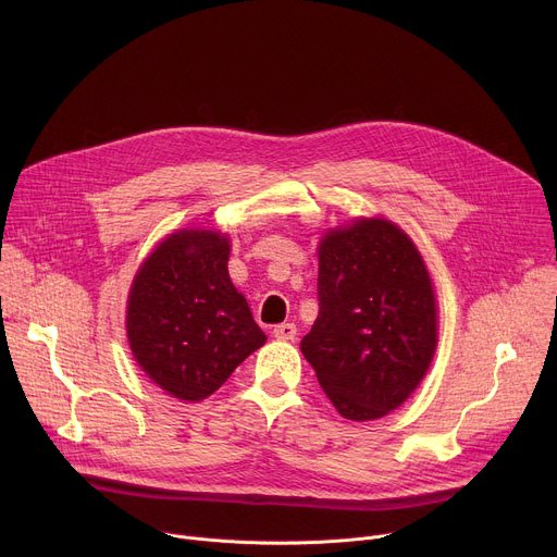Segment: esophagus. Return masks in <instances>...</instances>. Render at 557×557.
I'll return each mask as SVG.
<instances>
[{"label":"esophagus","instance_id":"esophagus-1","mask_svg":"<svg viewBox=\"0 0 557 557\" xmlns=\"http://www.w3.org/2000/svg\"><path fill=\"white\" fill-rule=\"evenodd\" d=\"M273 337L284 339V342H293L297 337V326L295 324H280L273 329Z\"/></svg>","mask_w":557,"mask_h":557}]
</instances>
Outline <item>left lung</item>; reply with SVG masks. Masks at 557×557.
<instances>
[{
  "label": "left lung",
  "mask_w": 557,
  "mask_h": 557,
  "mask_svg": "<svg viewBox=\"0 0 557 557\" xmlns=\"http://www.w3.org/2000/svg\"><path fill=\"white\" fill-rule=\"evenodd\" d=\"M320 314L301 352L344 419L399 408L436 350V299L410 237L387 220H357L320 245Z\"/></svg>",
  "instance_id": "obj_1"
}]
</instances>
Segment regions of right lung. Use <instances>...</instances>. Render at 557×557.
<instances>
[{
	"instance_id": "obj_1",
	"label": "right lung",
	"mask_w": 557,
	"mask_h": 557,
	"mask_svg": "<svg viewBox=\"0 0 557 557\" xmlns=\"http://www.w3.org/2000/svg\"><path fill=\"white\" fill-rule=\"evenodd\" d=\"M228 240L178 231L134 277L127 339L143 372L181 401H202L267 335L231 284Z\"/></svg>"
}]
</instances>
